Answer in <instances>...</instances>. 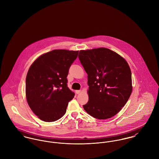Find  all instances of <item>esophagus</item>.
<instances>
[{
	"instance_id": "obj_1",
	"label": "esophagus",
	"mask_w": 159,
	"mask_h": 159,
	"mask_svg": "<svg viewBox=\"0 0 159 159\" xmlns=\"http://www.w3.org/2000/svg\"><path fill=\"white\" fill-rule=\"evenodd\" d=\"M81 91H80V90H78V91H76V94H79V93H81Z\"/></svg>"
}]
</instances>
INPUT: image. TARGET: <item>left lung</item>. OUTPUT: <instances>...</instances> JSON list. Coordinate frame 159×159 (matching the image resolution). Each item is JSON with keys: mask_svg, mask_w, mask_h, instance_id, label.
I'll list each match as a JSON object with an SVG mask.
<instances>
[{"mask_svg": "<svg viewBox=\"0 0 159 159\" xmlns=\"http://www.w3.org/2000/svg\"><path fill=\"white\" fill-rule=\"evenodd\" d=\"M78 57L88 74L89 86L84 110L98 119L112 117L124 107L132 92L127 62L106 48L81 50Z\"/></svg>", "mask_w": 159, "mask_h": 159, "instance_id": "1", "label": "left lung"}]
</instances>
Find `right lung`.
<instances>
[{"label": "right lung", "mask_w": 159, "mask_h": 159, "mask_svg": "<svg viewBox=\"0 0 159 159\" xmlns=\"http://www.w3.org/2000/svg\"><path fill=\"white\" fill-rule=\"evenodd\" d=\"M78 51L54 49L39 56L30 66L25 79L27 103L45 122H54L66 113L75 93L67 87L68 70Z\"/></svg>", "instance_id": "obj_1"}]
</instances>
